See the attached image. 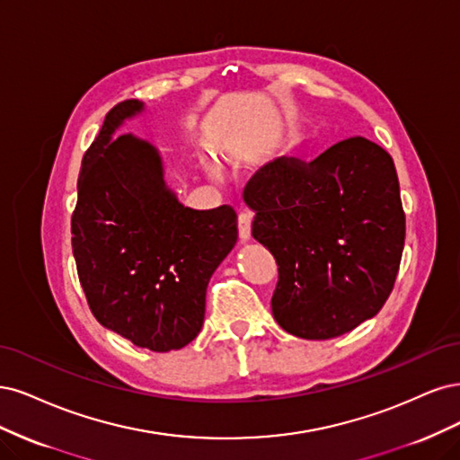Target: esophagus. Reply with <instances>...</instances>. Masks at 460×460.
I'll use <instances>...</instances> for the list:
<instances>
[{"mask_svg":"<svg viewBox=\"0 0 460 460\" xmlns=\"http://www.w3.org/2000/svg\"><path fill=\"white\" fill-rule=\"evenodd\" d=\"M239 236L243 243H248L252 239V216L250 214L239 216Z\"/></svg>","mask_w":460,"mask_h":460,"instance_id":"34e87169","label":"esophagus"}]
</instances>
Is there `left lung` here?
<instances>
[{"label":"left lung","instance_id":"obj_1","mask_svg":"<svg viewBox=\"0 0 460 460\" xmlns=\"http://www.w3.org/2000/svg\"><path fill=\"white\" fill-rule=\"evenodd\" d=\"M252 236L279 265L275 321L305 340L342 336L386 304L405 244L392 156L365 137L314 162L280 156L244 189Z\"/></svg>","mask_w":460,"mask_h":460}]
</instances>
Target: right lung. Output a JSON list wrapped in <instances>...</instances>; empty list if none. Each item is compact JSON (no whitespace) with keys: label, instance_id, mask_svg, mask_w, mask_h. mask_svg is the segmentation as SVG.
Here are the masks:
<instances>
[{"label":"right lung","instance_id":"add662e5","mask_svg":"<svg viewBox=\"0 0 460 460\" xmlns=\"http://www.w3.org/2000/svg\"><path fill=\"white\" fill-rule=\"evenodd\" d=\"M137 99L118 102L82 158L72 252L92 314L151 351L181 349L204 323L206 288L236 243V214L183 206L160 153L131 133L114 139Z\"/></svg>","mask_w":460,"mask_h":460}]
</instances>
